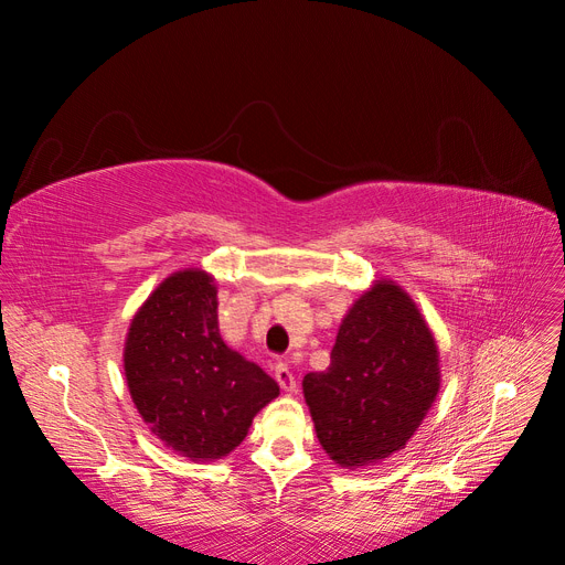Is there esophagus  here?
I'll use <instances>...</instances> for the list:
<instances>
[{"label":"esophagus","instance_id":"esophagus-1","mask_svg":"<svg viewBox=\"0 0 565 565\" xmlns=\"http://www.w3.org/2000/svg\"><path fill=\"white\" fill-rule=\"evenodd\" d=\"M276 380H278L282 391H287V393H295L297 391V380H295L292 370L287 367V363H278L276 365Z\"/></svg>","mask_w":565,"mask_h":565}]
</instances>
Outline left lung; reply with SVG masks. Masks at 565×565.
I'll use <instances>...</instances> for the list:
<instances>
[{
    "mask_svg": "<svg viewBox=\"0 0 565 565\" xmlns=\"http://www.w3.org/2000/svg\"><path fill=\"white\" fill-rule=\"evenodd\" d=\"M322 450L365 467L405 448L440 386L438 347L407 292L377 280L339 324L330 367L301 382Z\"/></svg>",
    "mask_w": 565,
    "mask_h": 565,
    "instance_id": "left-lung-1",
    "label": "left lung"
}]
</instances>
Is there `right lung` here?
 Listing matches in <instances>:
<instances>
[{"label":"right lung","mask_w":565,"mask_h":565,"mask_svg":"<svg viewBox=\"0 0 565 565\" xmlns=\"http://www.w3.org/2000/svg\"><path fill=\"white\" fill-rule=\"evenodd\" d=\"M214 278L172 273L134 316L125 377L150 431L183 457H226L252 419L280 393L276 380L228 349L218 334Z\"/></svg>","instance_id":"1"}]
</instances>
